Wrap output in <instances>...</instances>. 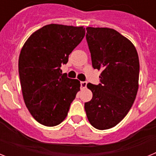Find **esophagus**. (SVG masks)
<instances>
[{"mask_svg": "<svg viewBox=\"0 0 156 156\" xmlns=\"http://www.w3.org/2000/svg\"><path fill=\"white\" fill-rule=\"evenodd\" d=\"M87 83L86 81H81L80 82V87L81 89H85L87 87Z\"/></svg>", "mask_w": 156, "mask_h": 156, "instance_id": "esophagus-1", "label": "esophagus"}]
</instances>
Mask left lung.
Returning a JSON list of instances; mask_svg holds the SVG:
<instances>
[{
  "mask_svg": "<svg viewBox=\"0 0 156 156\" xmlns=\"http://www.w3.org/2000/svg\"><path fill=\"white\" fill-rule=\"evenodd\" d=\"M86 39L94 69L101 70L98 85L87 87L92 99L84 104L90 124L98 129L116 126L126 115L137 96L139 58L134 45L109 28L87 27Z\"/></svg>",
  "mask_w": 156,
  "mask_h": 156,
  "instance_id": "1",
  "label": "left lung"
}]
</instances>
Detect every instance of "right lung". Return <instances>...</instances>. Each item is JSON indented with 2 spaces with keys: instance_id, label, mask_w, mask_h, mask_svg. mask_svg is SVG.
I'll return each instance as SVG.
<instances>
[{
  "instance_id": "right-lung-1",
  "label": "right lung",
  "mask_w": 156,
  "mask_h": 156,
  "mask_svg": "<svg viewBox=\"0 0 156 156\" xmlns=\"http://www.w3.org/2000/svg\"><path fill=\"white\" fill-rule=\"evenodd\" d=\"M83 27L50 24L28 38L19 58V73L23 99L34 119L55 126L68 115L80 90L78 80L61 73L62 64L85 36Z\"/></svg>"
}]
</instances>
